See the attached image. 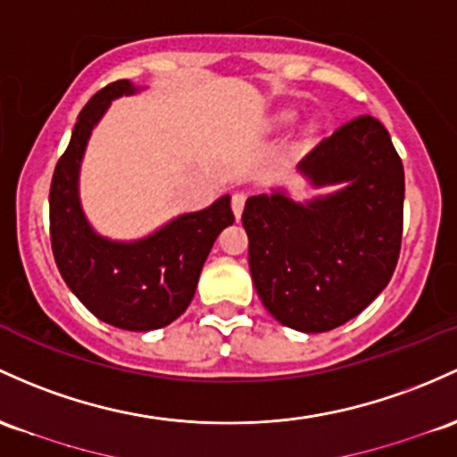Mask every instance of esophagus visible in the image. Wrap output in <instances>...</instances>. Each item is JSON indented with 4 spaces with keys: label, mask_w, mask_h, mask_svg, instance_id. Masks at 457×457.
I'll return each instance as SVG.
<instances>
[{
    "label": "esophagus",
    "mask_w": 457,
    "mask_h": 457,
    "mask_svg": "<svg viewBox=\"0 0 457 457\" xmlns=\"http://www.w3.org/2000/svg\"><path fill=\"white\" fill-rule=\"evenodd\" d=\"M245 195L243 193H237L232 195V210H234V217L240 219V214H243V208H245Z\"/></svg>",
    "instance_id": "34e87169"
}]
</instances>
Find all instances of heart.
Wrapping results in <instances>:
<instances>
[{"instance_id": "heart-1", "label": "heart", "mask_w": 457, "mask_h": 457, "mask_svg": "<svg viewBox=\"0 0 457 457\" xmlns=\"http://www.w3.org/2000/svg\"><path fill=\"white\" fill-rule=\"evenodd\" d=\"M295 119V114H290V112H286V114H282V121L284 123H290Z\"/></svg>"}]
</instances>
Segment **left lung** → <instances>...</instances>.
Segmentation results:
<instances>
[{
    "instance_id": "obj_1",
    "label": "left lung",
    "mask_w": 457,
    "mask_h": 457,
    "mask_svg": "<svg viewBox=\"0 0 457 457\" xmlns=\"http://www.w3.org/2000/svg\"><path fill=\"white\" fill-rule=\"evenodd\" d=\"M299 171L314 187H345L305 204L284 190L249 197V269L279 323L329 332L358 317L393 278L403 234V164L388 129L362 114L320 140Z\"/></svg>"
}]
</instances>
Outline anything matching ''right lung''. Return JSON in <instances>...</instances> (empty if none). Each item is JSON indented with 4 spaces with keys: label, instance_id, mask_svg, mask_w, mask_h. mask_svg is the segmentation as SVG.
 Masks as SVG:
<instances>
[{
    "label": "right lung",
    "instance_id": "right-lung-1",
    "mask_svg": "<svg viewBox=\"0 0 457 457\" xmlns=\"http://www.w3.org/2000/svg\"><path fill=\"white\" fill-rule=\"evenodd\" d=\"M137 90L128 79H117L82 108L52 178L49 234L60 275L95 317L119 329L149 332L173 323L188 308L205 258L234 214L225 195L134 243L108 240L90 228L78 195L84 149L110 102Z\"/></svg>",
    "mask_w": 457,
    "mask_h": 457
}]
</instances>
